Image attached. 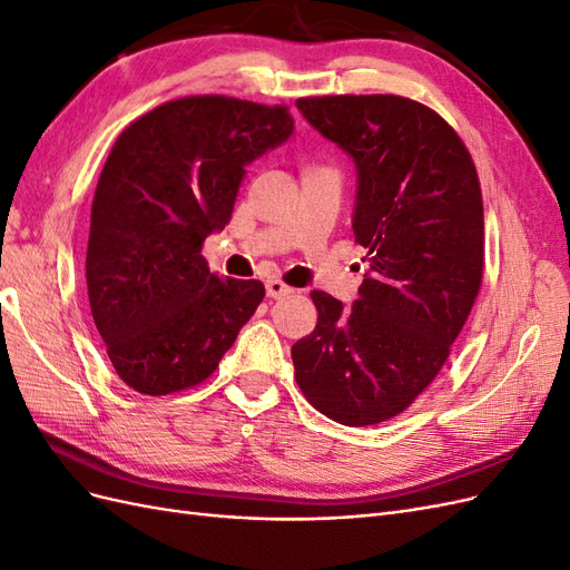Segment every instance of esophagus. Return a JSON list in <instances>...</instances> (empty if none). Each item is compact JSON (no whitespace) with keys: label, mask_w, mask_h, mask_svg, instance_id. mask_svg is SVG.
<instances>
[{"label":"esophagus","mask_w":570,"mask_h":570,"mask_svg":"<svg viewBox=\"0 0 570 570\" xmlns=\"http://www.w3.org/2000/svg\"><path fill=\"white\" fill-rule=\"evenodd\" d=\"M292 287H287L283 281H278V278H271V281H266V295L271 297V299H283V297H289L292 295Z\"/></svg>","instance_id":"1"}]
</instances>
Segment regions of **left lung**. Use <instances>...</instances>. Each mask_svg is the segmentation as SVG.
I'll use <instances>...</instances> for the list:
<instances>
[{"instance_id": "8db88e82", "label": "left lung", "mask_w": 570, "mask_h": 570, "mask_svg": "<svg viewBox=\"0 0 570 570\" xmlns=\"http://www.w3.org/2000/svg\"><path fill=\"white\" fill-rule=\"evenodd\" d=\"M297 109L356 168L358 299L312 292L318 323L292 344L306 400L342 425H375L435 381L482 281V195L446 120L396 95L304 97Z\"/></svg>"}]
</instances>
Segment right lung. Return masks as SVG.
Here are the masks:
<instances>
[{"label":"right lung","instance_id":"add662e5","mask_svg":"<svg viewBox=\"0 0 570 570\" xmlns=\"http://www.w3.org/2000/svg\"><path fill=\"white\" fill-rule=\"evenodd\" d=\"M292 132L285 107L204 95L118 135L95 189L85 275L128 387L161 396L204 383L254 316L264 285L218 278L202 245L230 223L245 166Z\"/></svg>","mask_w":570,"mask_h":570}]
</instances>
